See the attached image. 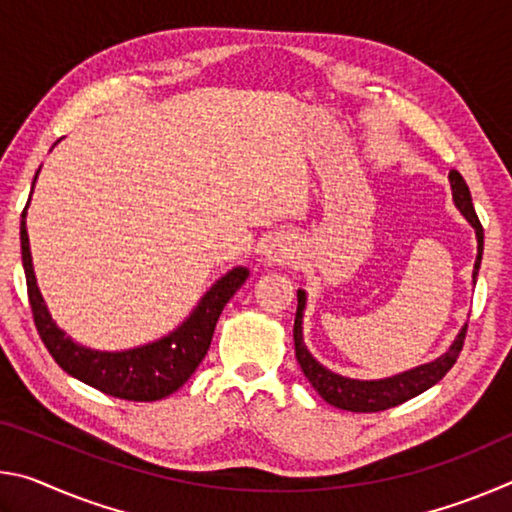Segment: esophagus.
Here are the masks:
<instances>
[{"label":"esophagus","instance_id":"esophagus-1","mask_svg":"<svg viewBox=\"0 0 512 512\" xmlns=\"http://www.w3.org/2000/svg\"><path fill=\"white\" fill-rule=\"evenodd\" d=\"M291 255H293L291 248L284 246L282 241H275V244L268 246V262H271V264H277V266L287 264L289 259H291Z\"/></svg>","mask_w":512,"mask_h":512}]
</instances>
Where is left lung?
<instances>
[{
	"label": "left lung",
	"mask_w": 512,
	"mask_h": 512,
	"mask_svg": "<svg viewBox=\"0 0 512 512\" xmlns=\"http://www.w3.org/2000/svg\"><path fill=\"white\" fill-rule=\"evenodd\" d=\"M449 183H452L456 207L465 214V219L470 221L476 230V241H479V255H476V262H474V280H476V275H479V266H481V257H483V225L474 212L470 187H467L461 173L454 169L449 171ZM302 309H305V291H298V311H296V323H293V343H296V357H298L300 368L309 379V384L316 388V393L323 397L327 404L336 406V409L354 411V413H375V411L393 409V406L411 400V397L424 393L433 384H438V381L452 370L458 354L463 350L465 334H467V325H465L452 348H449L440 359L427 363V366H420L415 370L402 372V375L379 379V381H359V379L334 375V372H329L327 368L320 366V363L307 352L305 343H302V327H300Z\"/></svg>",
	"instance_id": "8db88e82"
}]
</instances>
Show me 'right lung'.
Segmentation results:
<instances>
[{
  "mask_svg": "<svg viewBox=\"0 0 512 512\" xmlns=\"http://www.w3.org/2000/svg\"><path fill=\"white\" fill-rule=\"evenodd\" d=\"M27 207L22 210L20 241L29 305L40 339L58 366L67 375L83 381V384L97 388V391L106 395L119 397V400L155 402L176 393L194 375L198 363L205 359L212 343L216 320H219L228 300L235 296V291L246 282V268L239 266L228 275H223L205 293L201 305L194 309L187 323L180 325L173 334L164 336L162 341L126 352H97L74 343L69 336H65V332H60L49 316L45 300H42L38 291L36 275H33L27 221H24Z\"/></svg>",
  "mask_w": 512,
  "mask_h": 512,
  "instance_id": "obj_1",
  "label": "right lung"
}]
</instances>
